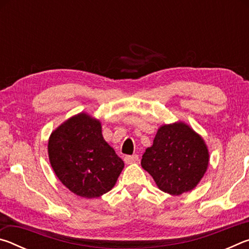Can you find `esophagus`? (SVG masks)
<instances>
[{"label": "esophagus", "mask_w": 249, "mask_h": 249, "mask_svg": "<svg viewBox=\"0 0 249 249\" xmlns=\"http://www.w3.org/2000/svg\"><path fill=\"white\" fill-rule=\"evenodd\" d=\"M138 160V155H132V156H125L124 161L125 163H133Z\"/></svg>", "instance_id": "1"}]
</instances>
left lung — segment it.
<instances>
[{"mask_svg":"<svg viewBox=\"0 0 249 249\" xmlns=\"http://www.w3.org/2000/svg\"><path fill=\"white\" fill-rule=\"evenodd\" d=\"M142 167L160 190L172 196L191 191L209 166V150L199 134L183 122L160 126Z\"/></svg>","mask_w":249,"mask_h":249,"instance_id":"1","label":"left lung"}]
</instances>
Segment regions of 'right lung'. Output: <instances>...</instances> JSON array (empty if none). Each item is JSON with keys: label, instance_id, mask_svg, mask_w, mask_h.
Returning <instances> with one entry per match:
<instances>
[{"label": "right lung", "instance_id": "obj_1", "mask_svg": "<svg viewBox=\"0 0 249 249\" xmlns=\"http://www.w3.org/2000/svg\"><path fill=\"white\" fill-rule=\"evenodd\" d=\"M48 156L61 183L79 196L99 197L114 187L124 161L104 141L99 120L79 113L53 130Z\"/></svg>", "mask_w": 249, "mask_h": 249}]
</instances>
